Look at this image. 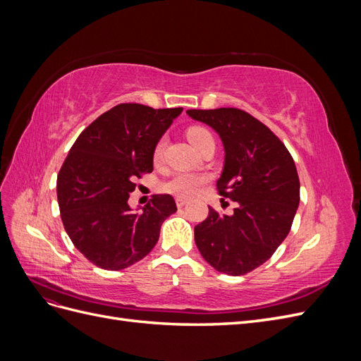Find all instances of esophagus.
<instances>
[{"label":"esophagus","instance_id":"1","mask_svg":"<svg viewBox=\"0 0 361 361\" xmlns=\"http://www.w3.org/2000/svg\"><path fill=\"white\" fill-rule=\"evenodd\" d=\"M188 203V200L187 199H183V197H176V204H178V207H182V206H185Z\"/></svg>","mask_w":361,"mask_h":361}]
</instances>
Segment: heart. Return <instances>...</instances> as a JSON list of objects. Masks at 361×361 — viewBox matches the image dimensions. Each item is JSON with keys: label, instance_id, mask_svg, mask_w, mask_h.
Returning <instances> with one entry per match:
<instances>
[{"label": "heart", "instance_id": "1", "mask_svg": "<svg viewBox=\"0 0 361 361\" xmlns=\"http://www.w3.org/2000/svg\"><path fill=\"white\" fill-rule=\"evenodd\" d=\"M188 140L192 143V146L197 149L203 141L206 140H212V135L207 129L200 128V126H192L188 129ZM164 150H166V138H161L155 149H154V161L159 162L164 157ZM209 180V178L204 176V174H197V173H179L176 176H173L170 180L162 185V190L167 191L170 194L178 195V197L183 199H190L197 195L204 185Z\"/></svg>", "mask_w": 361, "mask_h": 361}]
</instances>
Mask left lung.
<instances>
[{
    "mask_svg": "<svg viewBox=\"0 0 361 361\" xmlns=\"http://www.w3.org/2000/svg\"><path fill=\"white\" fill-rule=\"evenodd\" d=\"M211 126L224 146V167L216 188L236 202L232 215L209 206L194 227L203 259L216 271L244 276L274 255L288 236L300 204V179L286 146L257 118L238 108L188 110Z\"/></svg>",
    "mask_w": 361,
    "mask_h": 361,
    "instance_id": "obj_1",
    "label": "left lung"
}]
</instances>
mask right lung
<instances>
[{
	"label": "right lung",
	"mask_w": 361,
	"mask_h": 361,
	"mask_svg": "<svg viewBox=\"0 0 361 361\" xmlns=\"http://www.w3.org/2000/svg\"><path fill=\"white\" fill-rule=\"evenodd\" d=\"M183 108L118 104L87 126L57 178L64 231L85 259L102 269H125L146 257L161 226L178 211L157 194L141 211L128 204L134 180L154 170V149Z\"/></svg>",
	"instance_id": "right-lung-1"
}]
</instances>
